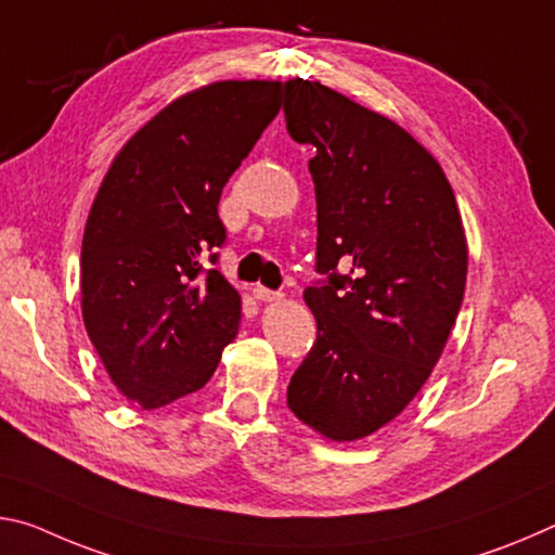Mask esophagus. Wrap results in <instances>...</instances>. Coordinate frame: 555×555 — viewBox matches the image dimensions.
<instances>
[{
    "mask_svg": "<svg viewBox=\"0 0 555 555\" xmlns=\"http://www.w3.org/2000/svg\"><path fill=\"white\" fill-rule=\"evenodd\" d=\"M253 295H256V299H260V302H278V299L283 297V293H278V289H268L262 285L253 287Z\"/></svg>",
    "mask_w": 555,
    "mask_h": 555,
    "instance_id": "obj_1",
    "label": "esophagus"
}]
</instances>
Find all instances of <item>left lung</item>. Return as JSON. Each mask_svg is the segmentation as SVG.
I'll list each match as a JSON object with an SVG mask.
<instances>
[{
	"mask_svg": "<svg viewBox=\"0 0 555 555\" xmlns=\"http://www.w3.org/2000/svg\"><path fill=\"white\" fill-rule=\"evenodd\" d=\"M289 138L317 150V341L287 405L330 440L384 428L428 380L457 320L467 241L433 154L317 80L285 83Z\"/></svg>",
	"mask_w": 555,
	"mask_h": 555,
	"instance_id": "obj_1",
	"label": "left lung"
}]
</instances>
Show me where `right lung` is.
<instances>
[{"label": "right lung", "instance_id": "add662e5", "mask_svg": "<svg viewBox=\"0 0 555 555\" xmlns=\"http://www.w3.org/2000/svg\"><path fill=\"white\" fill-rule=\"evenodd\" d=\"M283 83L221 80L167 105L117 154L80 253L88 337L127 401L154 411L204 388L241 322L214 266L218 198L280 111Z\"/></svg>", "mask_w": 555, "mask_h": 555}]
</instances>
